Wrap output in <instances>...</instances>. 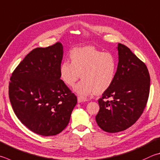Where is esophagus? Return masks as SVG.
<instances>
[{
    "mask_svg": "<svg viewBox=\"0 0 160 160\" xmlns=\"http://www.w3.org/2000/svg\"><path fill=\"white\" fill-rule=\"evenodd\" d=\"M87 99L85 98H82V97H78V103H81V102H85L86 101Z\"/></svg>",
    "mask_w": 160,
    "mask_h": 160,
    "instance_id": "1",
    "label": "esophagus"
}]
</instances>
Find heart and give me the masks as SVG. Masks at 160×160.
<instances>
[{
    "mask_svg": "<svg viewBox=\"0 0 160 160\" xmlns=\"http://www.w3.org/2000/svg\"><path fill=\"white\" fill-rule=\"evenodd\" d=\"M70 58L71 62L66 60L61 63L60 77L66 85L73 87L81 75L83 79L75 88L79 95L99 94L112 85L117 68L112 54L89 46L72 50Z\"/></svg>",
    "mask_w": 160,
    "mask_h": 160,
    "instance_id": "b5f03b06",
    "label": "heart"
}]
</instances>
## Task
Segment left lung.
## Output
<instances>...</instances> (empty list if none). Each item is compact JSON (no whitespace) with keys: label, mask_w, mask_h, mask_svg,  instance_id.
<instances>
[{"label":"left lung","mask_w":160,"mask_h":160,"mask_svg":"<svg viewBox=\"0 0 160 160\" xmlns=\"http://www.w3.org/2000/svg\"><path fill=\"white\" fill-rule=\"evenodd\" d=\"M118 50L115 79L98 99L100 109L96 116L100 128L110 133L133 125L143 112L150 93V78L145 63L125 45L118 43Z\"/></svg>","instance_id":"1"}]
</instances>
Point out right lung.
<instances>
[{"mask_svg": "<svg viewBox=\"0 0 160 160\" xmlns=\"http://www.w3.org/2000/svg\"><path fill=\"white\" fill-rule=\"evenodd\" d=\"M63 46L57 42L33 49L17 66L9 98L17 118L32 132L57 135L68 125L77 97L60 79Z\"/></svg>", "mask_w": 160, "mask_h": 160, "instance_id": "1", "label": "right lung"}]
</instances>
